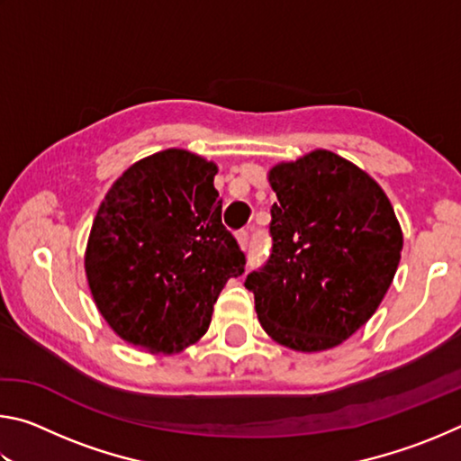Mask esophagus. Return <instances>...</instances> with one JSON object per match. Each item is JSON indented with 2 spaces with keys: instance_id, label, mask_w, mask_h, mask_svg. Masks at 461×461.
<instances>
[{
  "instance_id": "esophagus-1",
  "label": "esophagus",
  "mask_w": 461,
  "mask_h": 461,
  "mask_svg": "<svg viewBox=\"0 0 461 461\" xmlns=\"http://www.w3.org/2000/svg\"><path fill=\"white\" fill-rule=\"evenodd\" d=\"M238 244H240V248L241 249H246L248 248V244H249V238H248V231H240L238 233Z\"/></svg>"
}]
</instances>
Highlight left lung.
Segmentation results:
<instances>
[{"label":"left lung","instance_id":"left-lung-1","mask_svg":"<svg viewBox=\"0 0 461 461\" xmlns=\"http://www.w3.org/2000/svg\"><path fill=\"white\" fill-rule=\"evenodd\" d=\"M272 254L246 278L262 330L325 352L376 313L401 262L402 230L374 178L330 150L270 168Z\"/></svg>","mask_w":461,"mask_h":461}]
</instances>
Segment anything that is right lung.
Listing matches in <instances>:
<instances>
[{
  "label": "right lung",
  "mask_w": 461,
  "mask_h": 461,
  "mask_svg": "<svg viewBox=\"0 0 461 461\" xmlns=\"http://www.w3.org/2000/svg\"><path fill=\"white\" fill-rule=\"evenodd\" d=\"M217 165L183 148L138 160L101 201L85 275L107 325L148 354H178L212 323L246 256L221 223Z\"/></svg>",
  "instance_id": "obj_1"
}]
</instances>
